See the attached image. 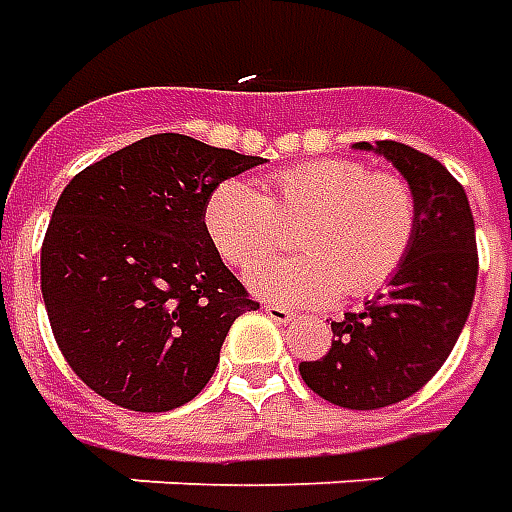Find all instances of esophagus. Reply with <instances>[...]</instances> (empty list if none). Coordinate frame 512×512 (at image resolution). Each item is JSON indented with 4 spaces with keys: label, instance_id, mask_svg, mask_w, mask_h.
<instances>
[{
    "label": "esophagus",
    "instance_id": "obj_1",
    "mask_svg": "<svg viewBox=\"0 0 512 512\" xmlns=\"http://www.w3.org/2000/svg\"><path fill=\"white\" fill-rule=\"evenodd\" d=\"M264 314H267L270 320L278 322V325H284V322L295 320V311H289V308L278 306V303H267V306H264Z\"/></svg>",
    "mask_w": 512,
    "mask_h": 512
}]
</instances>
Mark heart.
Wrapping results in <instances>:
<instances>
[{
	"label": "heart",
	"mask_w": 512,
	"mask_h": 512,
	"mask_svg": "<svg viewBox=\"0 0 512 512\" xmlns=\"http://www.w3.org/2000/svg\"><path fill=\"white\" fill-rule=\"evenodd\" d=\"M306 219L297 257H268L283 226ZM204 223L220 256L248 267L253 292L292 306L366 297L400 273L419 234V201L397 173L355 159H314L275 173L270 195L228 179L206 201ZM266 255L267 260L261 256Z\"/></svg>",
	"instance_id": "heart-1"
}]
</instances>
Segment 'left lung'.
<instances>
[{
	"label": "left lung",
	"instance_id": "1",
	"mask_svg": "<svg viewBox=\"0 0 512 512\" xmlns=\"http://www.w3.org/2000/svg\"><path fill=\"white\" fill-rule=\"evenodd\" d=\"M355 148L378 151L408 179L419 234L389 289L331 322V350L303 361L300 378L333 405L375 411L416 394L447 361L469 320L480 264L469 198L438 159L394 140Z\"/></svg>",
	"mask_w": 512,
	"mask_h": 512
}]
</instances>
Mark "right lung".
Instances as JSON below:
<instances>
[{"instance_id": "1", "label": "right lung", "mask_w": 512, "mask_h": 512, "mask_svg": "<svg viewBox=\"0 0 512 512\" xmlns=\"http://www.w3.org/2000/svg\"><path fill=\"white\" fill-rule=\"evenodd\" d=\"M187 134H151L68 181L41 248L52 333L85 386L121 408L198 397L231 322L256 311L204 223L220 181L259 165Z\"/></svg>"}]
</instances>
